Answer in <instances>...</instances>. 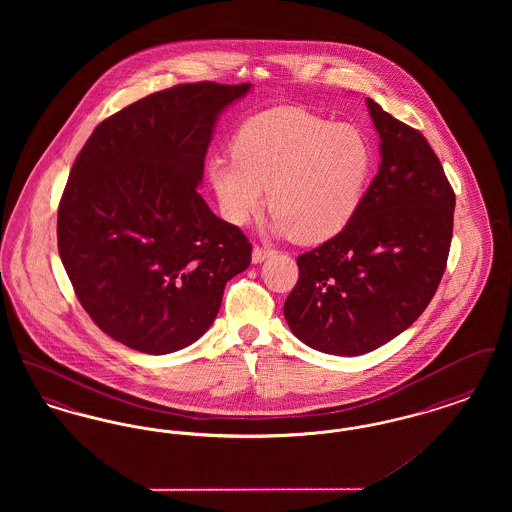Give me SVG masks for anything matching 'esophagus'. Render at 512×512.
<instances>
[{
    "label": "esophagus",
    "mask_w": 512,
    "mask_h": 512,
    "mask_svg": "<svg viewBox=\"0 0 512 512\" xmlns=\"http://www.w3.org/2000/svg\"><path fill=\"white\" fill-rule=\"evenodd\" d=\"M272 253H274V251H272V249H268V247H259V245H255V247H253V253H251V261H253L255 265H259V263L267 261L268 257H270Z\"/></svg>",
    "instance_id": "1"
}]
</instances>
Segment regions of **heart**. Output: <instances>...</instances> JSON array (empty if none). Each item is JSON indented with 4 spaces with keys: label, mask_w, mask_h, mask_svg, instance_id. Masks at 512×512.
<instances>
[{
    "label": "heart",
    "mask_w": 512,
    "mask_h": 512,
    "mask_svg": "<svg viewBox=\"0 0 512 512\" xmlns=\"http://www.w3.org/2000/svg\"><path fill=\"white\" fill-rule=\"evenodd\" d=\"M372 171V146L353 124L307 109H268L238 130L232 155L207 163L220 215L244 226L268 203L270 228L303 244L334 238L355 217Z\"/></svg>",
    "instance_id": "heart-1"
}]
</instances>
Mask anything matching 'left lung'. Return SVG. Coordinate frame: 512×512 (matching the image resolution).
<instances>
[{
    "mask_svg": "<svg viewBox=\"0 0 512 512\" xmlns=\"http://www.w3.org/2000/svg\"><path fill=\"white\" fill-rule=\"evenodd\" d=\"M380 167L349 224L297 257L284 303L297 340L341 357L405 332L438 290L453 238L455 194L426 138L366 98Z\"/></svg>",
    "mask_w": 512,
    "mask_h": 512,
    "instance_id": "left-lung-1",
    "label": "left lung"
}]
</instances>
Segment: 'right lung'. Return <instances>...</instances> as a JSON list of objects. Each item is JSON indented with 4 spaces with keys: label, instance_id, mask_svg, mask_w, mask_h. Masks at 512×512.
I'll use <instances>...</instances> for the list:
<instances>
[{
    "label": "right lung",
    "instance_id": "1",
    "mask_svg": "<svg viewBox=\"0 0 512 512\" xmlns=\"http://www.w3.org/2000/svg\"><path fill=\"white\" fill-rule=\"evenodd\" d=\"M251 84H180L98 124L57 213L74 293L130 349L167 355L215 322L224 286L251 263L242 230L197 192L222 111Z\"/></svg>",
    "mask_w": 512,
    "mask_h": 512
}]
</instances>
